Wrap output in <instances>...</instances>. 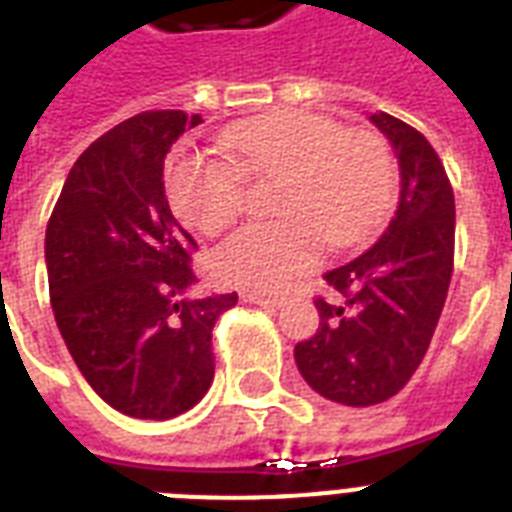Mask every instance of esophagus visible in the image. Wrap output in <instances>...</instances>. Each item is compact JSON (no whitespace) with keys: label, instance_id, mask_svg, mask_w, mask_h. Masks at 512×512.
Listing matches in <instances>:
<instances>
[{"label":"esophagus","instance_id":"34e87169","mask_svg":"<svg viewBox=\"0 0 512 512\" xmlns=\"http://www.w3.org/2000/svg\"><path fill=\"white\" fill-rule=\"evenodd\" d=\"M241 300H244V303L260 305V308H281V305H284V300H279V297L257 295V292H244V295H241Z\"/></svg>","mask_w":512,"mask_h":512}]
</instances>
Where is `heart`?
Returning <instances> with one entry per match:
<instances>
[{"instance_id": "1", "label": "heart", "mask_w": 512, "mask_h": 512, "mask_svg": "<svg viewBox=\"0 0 512 512\" xmlns=\"http://www.w3.org/2000/svg\"><path fill=\"white\" fill-rule=\"evenodd\" d=\"M228 159L180 151L167 164V196L193 231L212 236L233 223L247 199L244 175L268 177L279 188V223H249L212 252L220 281L255 292H279L329 247H358L380 231L393 199V164L369 130H345L313 111L276 114L233 124L220 135Z\"/></svg>"}]
</instances>
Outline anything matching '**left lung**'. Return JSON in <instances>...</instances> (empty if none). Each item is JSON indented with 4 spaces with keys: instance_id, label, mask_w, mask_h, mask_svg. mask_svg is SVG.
<instances>
[{
    "instance_id": "1",
    "label": "left lung",
    "mask_w": 512,
    "mask_h": 512,
    "mask_svg": "<svg viewBox=\"0 0 512 512\" xmlns=\"http://www.w3.org/2000/svg\"><path fill=\"white\" fill-rule=\"evenodd\" d=\"M390 140L401 196L388 231L324 279L337 303L316 297L319 332L297 342L305 382L345 406L382 404L428 353L454 271V191L428 138L390 114L369 116Z\"/></svg>"
}]
</instances>
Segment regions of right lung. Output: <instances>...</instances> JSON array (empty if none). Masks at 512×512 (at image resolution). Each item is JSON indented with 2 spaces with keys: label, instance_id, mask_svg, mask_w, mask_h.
<instances>
[{
  "label": "right lung",
  "instance_id": "obj_1",
  "mask_svg": "<svg viewBox=\"0 0 512 512\" xmlns=\"http://www.w3.org/2000/svg\"><path fill=\"white\" fill-rule=\"evenodd\" d=\"M201 116L143 111L68 172L44 239L50 303L71 358L106 404L170 420L215 377L212 327L239 295L191 300L196 241L164 196V156Z\"/></svg>",
  "mask_w": 512,
  "mask_h": 512
}]
</instances>
